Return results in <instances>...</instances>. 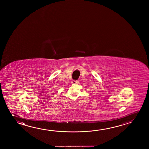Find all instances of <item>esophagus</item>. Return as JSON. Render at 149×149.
<instances>
[{"label":"esophagus","mask_w":149,"mask_h":149,"mask_svg":"<svg viewBox=\"0 0 149 149\" xmlns=\"http://www.w3.org/2000/svg\"><path fill=\"white\" fill-rule=\"evenodd\" d=\"M72 83L73 84H79V81L73 80V81H72Z\"/></svg>","instance_id":"1"}]
</instances>
